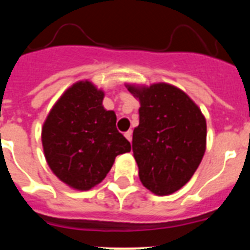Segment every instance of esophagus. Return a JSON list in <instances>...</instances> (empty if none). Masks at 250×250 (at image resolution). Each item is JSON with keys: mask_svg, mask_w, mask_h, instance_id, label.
Here are the masks:
<instances>
[{"mask_svg": "<svg viewBox=\"0 0 250 250\" xmlns=\"http://www.w3.org/2000/svg\"><path fill=\"white\" fill-rule=\"evenodd\" d=\"M124 135H125V138H126L127 140L131 141V138H132V131H131V130H129V131L125 132V134H124Z\"/></svg>", "mask_w": 250, "mask_h": 250, "instance_id": "34e87169", "label": "esophagus"}]
</instances>
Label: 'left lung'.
<instances>
[{
  "instance_id": "obj_1",
  "label": "left lung",
  "mask_w": 250,
  "mask_h": 250,
  "mask_svg": "<svg viewBox=\"0 0 250 250\" xmlns=\"http://www.w3.org/2000/svg\"><path fill=\"white\" fill-rule=\"evenodd\" d=\"M140 101L132 152L139 178L156 195L184 187L199 167L207 147V121L184 91L165 83L126 85Z\"/></svg>"
}]
</instances>
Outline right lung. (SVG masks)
Here are the masks:
<instances>
[{
  "label": "right lung",
  "mask_w": 250,
  "mask_h": 250,
  "mask_svg": "<svg viewBox=\"0 0 250 250\" xmlns=\"http://www.w3.org/2000/svg\"><path fill=\"white\" fill-rule=\"evenodd\" d=\"M104 91L90 81L68 87L42 126V146L52 173L77 190L105 179L115 158L131 146L116 129V115L103 106Z\"/></svg>",
  "instance_id": "1"
}]
</instances>
